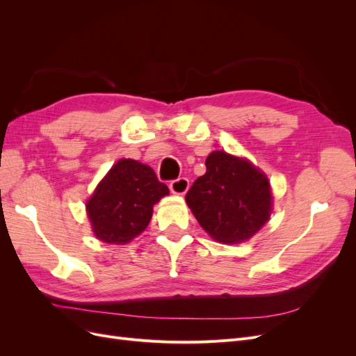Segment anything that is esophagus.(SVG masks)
Listing matches in <instances>:
<instances>
[{
	"label": "esophagus",
	"instance_id": "obj_1",
	"mask_svg": "<svg viewBox=\"0 0 356 356\" xmlns=\"http://www.w3.org/2000/svg\"><path fill=\"white\" fill-rule=\"evenodd\" d=\"M188 187H190V181L184 177L174 179L169 184V188H170L172 193H174V195H186Z\"/></svg>",
	"mask_w": 356,
	"mask_h": 356
}]
</instances>
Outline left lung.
<instances>
[{"label": "left lung", "mask_w": 356, "mask_h": 356, "mask_svg": "<svg viewBox=\"0 0 356 356\" xmlns=\"http://www.w3.org/2000/svg\"><path fill=\"white\" fill-rule=\"evenodd\" d=\"M204 165V175L186 195L193 215L217 242L252 238L270 218L273 199L267 177L250 160L225 152H212Z\"/></svg>", "instance_id": "left-lung-1"}]
</instances>
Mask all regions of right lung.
Wrapping results in <instances>:
<instances>
[{"instance_id": "1", "label": "right lung", "mask_w": 356, "mask_h": 356, "mask_svg": "<svg viewBox=\"0 0 356 356\" xmlns=\"http://www.w3.org/2000/svg\"><path fill=\"white\" fill-rule=\"evenodd\" d=\"M166 195L169 188L152 168L118 160L86 203L95 236L106 243L131 242L147 229L153 207Z\"/></svg>"}]
</instances>
